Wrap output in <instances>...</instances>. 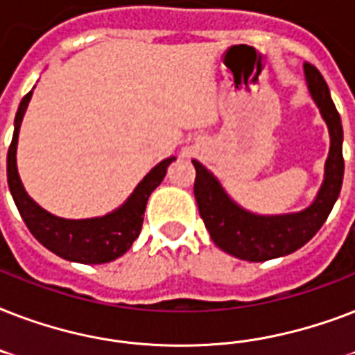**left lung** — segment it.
Wrapping results in <instances>:
<instances>
[{
  "label": "left lung",
  "mask_w": 355,
  "mask_h": 355,
  "mask_svg": "<svg viewBox=\"0 0 355 355\" xmlns=\"http://www.w3.org/2000/svg\"><path fill=\"white\" fill-rule=\"evenodd\" d=\"M306 79L315 103L330 128V155L326 160V178L317 199L308 210L289 216L259 217L241 210L228 199L216 178L193 160V193L199 214L210 232L211 241L225 252L247 261H267L295 252L319 232L330 216L343 186V125L341 116L331 101L330 90L313 64L306 62Z\"/></svg>",
  "instance_id": "1"
}]
</instances>
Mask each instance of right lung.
I'll use <instances>...</instances> for the list:
<instances>
[{
	"label": "right lung",
	"instance_id": "right-lung-1",
	"mask_svg": "<svg viewBox=\"0 0 355 355\" xmlns=\"http://www.w3.org/2000/svg\"><path fill=\"white\" fill-rule=\"evenodd\" d=\"M29 92L19 103L16 119H14V136L7 153V180L8 189L12 193V199L18 206L21 219L25 221L29 232L38 239L51 252L69 261L77 263L97 265L108 263L112 259L119 258L132 247L134 239L139 236L141 225H144L145 205L149 195L158 188V184L164 180L167 166L175 160V156H169L160 162L155 169H150L147 177L134 189L130 199L105 217L96 219H83V221H71V219H60L46 210H42L35 200L29 199L25 193L21 180L16 169V145H18V132L25 108L31 99Z\"/></svg>",
	"mask_w": 355,
	"mask_h": 355
}]
</instances>
